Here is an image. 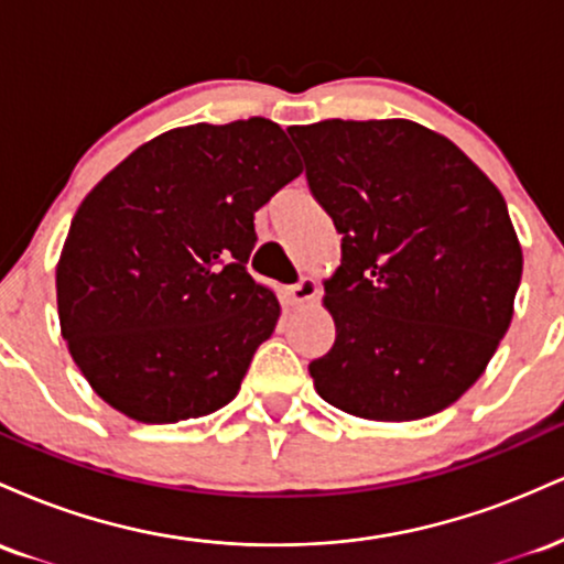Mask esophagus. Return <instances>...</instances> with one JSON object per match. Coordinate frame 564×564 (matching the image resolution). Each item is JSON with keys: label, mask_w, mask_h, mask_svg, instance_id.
Instances as JSON below:
<instances>
[{"label": "esophagus", "mask_w": 564, "mask_h": 564, "mask_svg": "<svg viewBox=\"0 0 564 564\" xmlns=\"http://www.w3.org/2000/svg\"><path fill=\"white\" fill-rule=\"evenodd\" d=\"M318 294V281L315 278H302L300 283H291V286L283 289V296H286L289 304H304L315 300Z\"/></svg>", "instance_id": "34e87169"}]
</instances>
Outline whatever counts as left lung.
Returning a JSON list of instances; mask_svg holds the SVG:
<instances>
[{"label": "left lung", "mask_w": 564, "mask_h": 564, "mask_svg": "<svg viewBox=\"0 0 564 564\" xmlns=\"http://www.w3.org/2000/svg\"><path fill=\"white\" fill-rule=\"evenodd\" d=\"M289 134L341 232V264L323 281L336 341L310 364L315 392L368 422L456 403L514 315L522 249L501 191L416 121L328 119Z\"/></svg>", "instance_id": "1"}]
</instances>
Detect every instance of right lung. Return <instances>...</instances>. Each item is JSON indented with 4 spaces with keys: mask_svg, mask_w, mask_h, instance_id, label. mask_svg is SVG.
<instances>
[{
    "mask_svg": "<svg viewBox=\"0 0 564 564\" xmlns=\"http://www.w3.org/2000/svg\"><path fill=\"white\" fill-rule=\"evenodd\" d=\"M302 174L270 119L177 127L97 183L55 270L89 387L142 424L209 416L241 390L281 304L246 270L254 212Z\"/></svg>",
    "mask_w": 564,
    "mask_h": 564,
    "instance_id": "add662e5",
    "label": "right lung"
}]
</instances>
